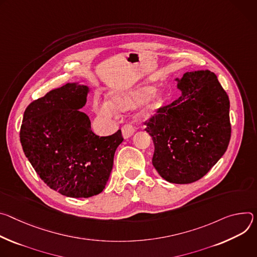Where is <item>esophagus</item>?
Segmentation results:
<instances>
[{"label":"esophagus","instance_id":"34e87169","mask_svg":"<svg viewBox=\"0 0 257 257\" xmlns=\"http://www.w3.org/2000/svg\"><path fill=\"white\" fill-rule=\"evenodd\" d=\"M135 132H136V130L132 124H124L121 127V133H122L123 139H128L130 137H132L134 135Z\"/></svg>","mask_w":257,"mask_h":257}]
</instances>
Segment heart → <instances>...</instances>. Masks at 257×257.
I'll return each mask as SVG.
<instances>
[{"instance_id": "b5f03b06", "label": "heart", "mask_w": 257, "mask_h": 257, "mask_svg": "<svg viewBox=\"0 0 257 257\" xmlns=\"http://www.w3.org/2000/svg\"><path fill=\"white\" fill-rule=\"evenodd\" d=\"M155 90L153 85H142L130 91L115 93L111 98V103L108 101L99 102L96 105V112L102 117L112 118L114 116V108L120 111H128L138 108L148 99L150 101L146 105L147 111L156 112L164 106L166 98L161 92L153 95Z\"/></svg>"}]
</instances>
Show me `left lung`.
Segmentation results:
<instances>
[{"label": "left lung", "mask_w": 257, "mask_h": 257, "mask_svg": "<svg viewBox=\"0 0 257 257\" xmlns=\"http://www.w3.org/2000/svg\"><path fill=\"white\" fill-rule=\"evenodd\" d=\"M181 97L147 122L152 164L165 181L190 184L204 177L231 139L230 100L216 75L197 70L176 77Z\"/></svg>", "instance_id": "left-lung-1"}]
</instances>
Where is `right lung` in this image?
<instances>
[{"label": "right lung", "instance_id": "right-lung-1", "mask_svg": "<svg viewBox=\"0 0 257 257\" xmlns=\"http://www.w3.org/2000/svg\"><path fill=\"white\" fill-rule=\"evenodd\" d=\"M91 89L68 82L34 101L24 111L20 142L25 156L51 189L71 198L101 193L113 158L123 141L121 131L99 137L81 109Z\"/></svg>", "mask_w": 257, "mask_h": 257}]
</instances>
